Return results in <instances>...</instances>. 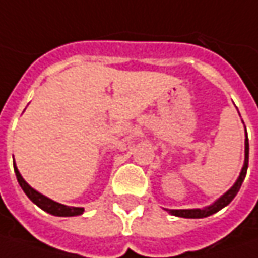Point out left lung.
<instances>
[{"label": "left lung", "mask_w": 258, "mask_h": 258, "mask_svg": "<svg viewBox=\"0 0 258 258\" xmlns=\"http://www.w3.org/2000/svg\"><path fill=\"white\" fill-rule=\"evenodd\" d=\"M247 169H248V139H245V160H244V166H242V171L239 174V178L236 179V182L234 184V187L226 191L219 200H216L215 203L209 207H205V209H184V210H169L171 215L174 216H179V218H189V219H200V218H207L216 212H219L220 209H223L225 206H228L234 197L238 194V191L242 185V181L247 175Z\"/></svg>", "instance_id": "8db88e82"}]
</instances>
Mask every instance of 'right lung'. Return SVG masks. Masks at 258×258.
Instances as JSON below:
<instances>
[{
  "label": "right lung",
  "instance_id": "1",
  "mask_svg": "<svg viewBox=\"0 0 258 258\" xmlns=\"http://www.w3.org/2000/svg\"><path fill=\"white\" fill-rule=\"evenodd\" d=\"M14 172H16L17 181H19L20 187H22L24 192H26V196H27L35 205L39 206L42 210L51 213L53 216H79V215H82L84 212L83 207H70V206L56 203V202H53L51 199L45 197L43 194L38 192L36 189L32 188V187L24 181L23 176L19 172V169L16 168V163H14Z\"/></svg>",
  "mask_w": 258,
  "mask_h": 258
}]
</instances>
